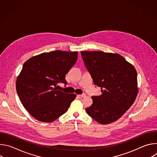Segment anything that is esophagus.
<instances>
[{
  "instance_id": "1",
  "label": "esophagus",
  "mask_w": 157,
  "mask_h": 157,
  "mask_svg": "<svg viewBox=\"0 0 157 157\" xmlns=\"http://www.w3.org/2000/svg\"><path fill=\"white\" fill-rule=\"evenodd\" d=\"M78 96H79V98H84V97L86 96V94H82L78 95Z\"/></svg>"
}]
</instances>
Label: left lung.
Returning a JSON list of instances; mask_svg holds the SVG:
<instances>
[{
	"label": "left lung",
	"instance_id": "left-lung-1",
	"mask_svg": "<svg viewBox=\"0 0 157 157\" xmlns=\"http://www.w3.org/2000/svg\"><path fill=\"white\" fill-rule=\"evenodd\" d=\"M94 84L102 94L92 96L93 104L87 114L101 124L121 118L135 101L137 94V74L133 66L117 53L81 52Z\"/></svg>",
	"mask_w": 157,
	"mask_h": 157
}]
</instances>
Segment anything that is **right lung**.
Masks as SVG:
<instances>
[{
	"mask_svg": "<svg viewBox=\"0 0 157 157\" xmlns=\"http://www.w3.org/2000/svg\"><path fill=\"white\" fill-rule=\"evenodd\" d=\"M78 52L56 50L28 59L16 81V89L25 109L36 120L52 122L68 110L75 94L58 90V83L67 82L66 75L75 65Z\"/></svg>",
	"mask_w": 157,
	"mask_h": 157,
	"instance_id": "obj_1",
	"label": "right lung"
}]
</instances>
